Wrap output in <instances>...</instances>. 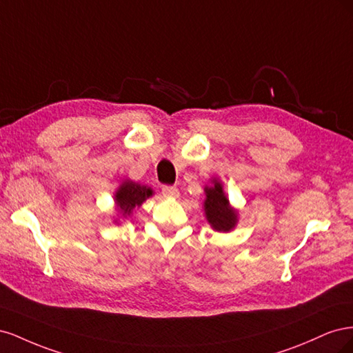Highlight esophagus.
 <instances>
[{"instance_id":"1","label":"esophagus","mask_w":353,"mask_h":353,"mask_svg":"<svg viewBox=\"0 0 353 353\" xmlns=\"http://www.w3.org/2000/svg\"><path fill=\"white\" fill-rule=\"evenodd\" d=\"M162 194L169 199H176L179 196V190L175 185H163L162 187Z\"/></svg>"}]
</instances>
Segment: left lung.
Listing matches in <instances>:
<instances>
[{
  "instance_id": "left-lung-1",
  "label": "left lung",
  "mask_w": 353,
  "mask_h": 353,
  "mask_svg": "<svg viewBox=\"0 0 353 353\" xmlns=\"http://www.w3.org/2000/svg\"><path fill=\"white\" fill-rule=\"evenodd\" d=\"M206 201H205V212L213 230L219 232L230 231L237 222V215L230 205L228 200L223 194L222 185L219 181L213 179V185L206 187Z\"/></svg>"
}]
</instances>
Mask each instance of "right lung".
<instances>
[{"label": "right lung", "mask_w": 353, "mask_h": 353, "mask_svg": "<svg viewBox=\"0 0 353 353\" xmlns=\"http://www.w3.org/2000/svg\"><path fill=\"white\" fill-rule=\"evenodd\" d=\"M153 196V190L150 187L135 184L132 181H126L119 190L116 191V203L121 208L122 215H130L135 206H141V203Z\"/></svg>", "instance_id": "right-lung-1"}]
</instances>
